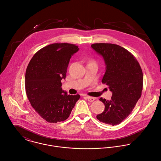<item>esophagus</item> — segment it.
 <instances>
[{
    "label": "esophagus",
    "mask_w": 161,
    "mask_h": 161,
    "mask_svg": "<svg viewBox=\"0 0 161 161\" xmlns=\"http://www.w3.org/2000/svg\"><path fill=\"white\" fill-rule=\"evenodd\" d=\"M87 100L88 101H89L90 103H92L93 101H94L96 100V98L95 97H91V96H87Z\"/></svg>",
    "instance_id": "obj_1"
}]
</instances>
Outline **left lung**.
Masks as SVG:
<instances>
[{
	"label": "left lung",
	"mask_w": 161,
	"mask_h": 161,
	"mask_svg": "<svg viewBox=\"0 0 161 161\" xmlns=\"http://www.w3.org/2000/svg\"><path fill=\"white\" fill-rule=\"evenodd\" d=\"M91 47L104 59L106 68L102 83L112 92L110 101L100 98L105 109L97 119L112 125L119 124L132 112L141 96L142 69L136 57L120 46L96 43Z\"/></svg>",
	"instance_id": "1"
}]
</instances>
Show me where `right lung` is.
<instances>
[{
  "label": "right lung",
  "instance_id": "add662e5",
  "mask_svg": "<svg viewBox=\"0 0 161 161\" xmlns=\"http://www.w3.org/2000/svg\"><path fill=\"white\" fill-rule=\"evenodd\" d=\"M79 48L75 44L55 43L37 51L25 72L27 96L38 114L51 123L66 120L80 95H67L61 80L65 79L72 55Z\"/></svg>",
  "mask_w": 161,
  "mask_h": 161
}]
</instances>
